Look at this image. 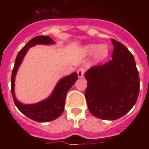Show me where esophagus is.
I'll return each mask as SVG.
<instances>
[{"label":"esophagus","instance_id":"obj_1","mask_svg":"<svg viewBox=\"0 0 149 149\" xmlns=\"http://www.w3.org/2000/svg\"><path fill=\"white\" fill-rule=\"evenodd\" d=\"M77 76H78V77H83L84 73H85V70H84V68H79L78 70H77Z\"/></svg>","mask_w":149,"mask_h":149}]
</instances>
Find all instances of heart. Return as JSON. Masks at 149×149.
I'll return each instance as SVG.
<instances>
[{"label": "heart", "mask_w": 149, "mask_h": 149, "mask_svg": "<svg viewBox=\"0 0 149 149\" xmlns=\"http://www.w3.org/2000/svg\"><path fill=\"white\" fill-rule=\"evenodd\" d=\"M84 52L87 55L94 54V58L95 62H102L108 56L109 47L107 45L102 44H89L84 48Z\"/></svg>", "instance_id": "1"}]
</instances>
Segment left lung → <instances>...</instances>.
Masks as SVG:
<instances>
[{"mask_svg": "<svg viewBox=\"0 0 149 149\" xmlns=\"http://www.w3.org/2000/svg\"><path fill=\"white\" fill-rule=\"evenodd\" d=\"M112 60L95 65L85 73V91L89 112L104 120H116L125 115L136 102L139 77L134 56L125 46L112 39Z\"/></svg>", "mask_w": 149, "mask_h": 149, "instance_id": "left-lung-1", "label": "left lung"}]
</instances>
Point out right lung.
<instances>
[{
	"instance_id": "right-lung-1",
	"label": "right lung",
	"mask_w": 149,
	"mask_h": 149,
	"mask_svg": "<svg viewBox=\"0 0 149 149\" xmlns=\"http://www.w3.org/2000/svg\"><path fill=\"white\" fill-rule=\"evenodd\" d=\"M54 43V42L49 36H39L33 38L18 52L15 59L14 68L12 72L11 92L15 106L24 115L28 117L29 119L38 122L53 121L62 115L64 110L66 94L69 89L77 80V74L74 72L70 75L62 78L56 85L53 93H51V95L47 99L33 104H24L19 102L16 99L14 90L15 77L18 68L29 48L35 46L36 45H51Z\"/></svg>"
}]
</instances>
